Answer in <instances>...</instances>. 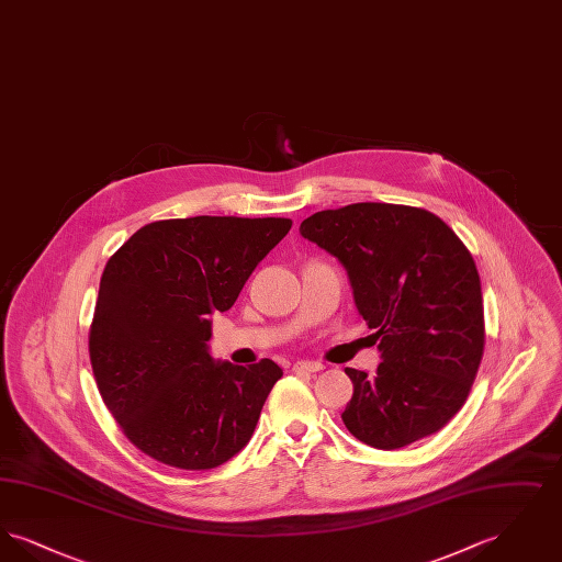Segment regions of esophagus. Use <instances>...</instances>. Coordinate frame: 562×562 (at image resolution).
<instances>
[{
    "label": "esophagus",
    "mask_w": 562,
    "mask_h": 562,
    "mask_svg": "<svg viewBox=\"0 0 562 562\" xmlns=\"http://www.w3.org/2000/svg\"><path fill=\"white\" fill-rule=\"evenodd\" d=\"M322 369H324L322 362H312V360H299L293 364L294 373H318Z\"/></svg>",
    "instance_id": "obj_1"
}]
</instances>
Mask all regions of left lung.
Wrapping results in <instances>:
<instances>
[{"label": "left lung", "instance_id": "8db88e82", "mask_svg": "<svg viewBox=\"0 0 562 562\" xmlns=\"http://www.w3.org/2000/svg\"><path fill=\"white\" fill-rule=\"evenodd\" d=\"M299 232L348 269L383 358L374 374L346 369V428L383 451L445 428L468 401L484 351L481 276L465 244L440 216L383 202L321 211Z\"/></svg>", "mask_w": 562, "mask_h": 562}]
</instances>
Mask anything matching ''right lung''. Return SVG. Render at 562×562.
<instances>
[{"label":"right lung","instance_id":"obj_1","mask_svg":"<svg viewBox=\"0 0 562 562\" xmlns=\"http://www.w3.org/2000/svg\"><path fill=\"white\" fill-rule=\"evenodd\" d=\"M291 218L189 216L140 227L103 269L88 335L103 402L156 461L211 470L240 453L282 369L214 362L209 316L227 312Z\"/></svg>","mask_w":562,"mask_h":562}]
</instances>
